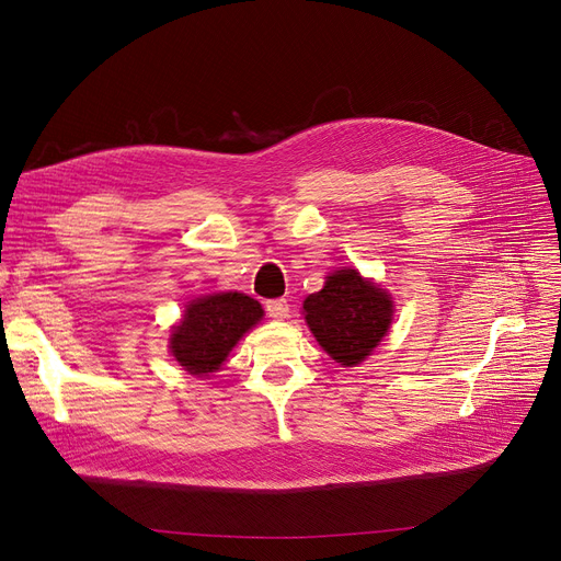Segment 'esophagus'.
I'll use <instances>...</instances> for the list:
<instances>
[{
  "instance_id": "esophagus-1",
  "label": "esophagus",
  "mask_w": 561,
  "mask_h": 561,
  "mask_svg": "<svg viewBox=\"0 0 561 561\" xmlns=\"http://www.w3.org/2000/svg\"><path fill=\"white\" fill-rule=\"evenodd\" d=\"M263 307H265V313H268V316L275 318V320H284V318L288 316V302H286L284 298L268 300Z\"/></svg>"
}]
</instances>
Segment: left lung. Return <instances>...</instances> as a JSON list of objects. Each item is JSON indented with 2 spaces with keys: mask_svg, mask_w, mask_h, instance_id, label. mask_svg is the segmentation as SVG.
Returning a JSON list of instances; mask_svg holds the SVG:
<instances>
[{
  "mask_svg": "<svg viewBox=\"0 0 561 561\" xmlns=\"http://www.w3.org/2000/svg\"><path fill=\"white\" fill-rule=\"evenodd\" d=\"M305 318L316 341L341 366H357L387 334L393 302L357 271L345 268L305 300Z\"/></svg>",
  "mask_w": 561,
  "mask_h": 561,
  "instance_id": "8db88e82",
  "label": "left lung"
}]
</instances>
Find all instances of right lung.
Segmentation results:
<instances>
[{
	"label": "right lung",
	"mask_w": 561,
	"mask_h": 561,
	"mask_svg": "<svg viewBox=\"0 0 561 561\" xmlns=\"http://www.w3.org/2000/svg\"><path fill=\"white\" fill-rule=\"evenodd\" d=\"M261 316V305L243 293L197 298L170 336L172 357L188 373H214Z\"/></svg>",
	"instance_id": "add662e5"
}]
</instances>
